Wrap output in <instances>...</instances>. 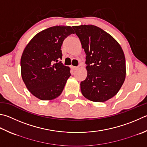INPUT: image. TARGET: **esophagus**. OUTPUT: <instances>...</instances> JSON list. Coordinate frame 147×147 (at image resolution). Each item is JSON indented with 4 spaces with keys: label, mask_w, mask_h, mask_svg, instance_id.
<instances>
[{
    "label": "esophagus",
    "mask_w": 147,
    "mask_h": 147,
    "mask_svg": "<svg viewBox=\"0 0 147 147\" xmlns=\"http://www.w3.org/2000/svg\"><path fill=\"white\" fill-rule=\"evenodd\" d=\"M72 69H73V70H74V71H76V70H77V69H78V67L72 66Z\"/></svg>",
    "instance_id": "esophagus-1"
}]
</instances>
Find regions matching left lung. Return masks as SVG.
<instances>
[{"mask_svg":"<svg viewBox=\"0 0 147 147\" xmlns=\"http://www.w3.org/2000/svg\"><path fill=\"white\" fill-rule=\"evenodd\" d=\"M86 54L87 78L81 82L83 96L94 102L114 96L126 77L125 55L119 44L94 25L73 26Z\"/></svg>","mask_w":147,"mask_h":147,"instance_id":"left-lung-1","label":"left lung"}]
</instances>
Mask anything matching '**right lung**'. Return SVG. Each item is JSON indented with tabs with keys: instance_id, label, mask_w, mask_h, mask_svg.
<instances>
[{
	"instance_id": "right-lung-1",
	"label": "right lung",
	"mask_w": 147,
	"mask_h": 147,
	"mask_svg": "<svg viewBox=\"0 0 147 147\" xmlns=\"http://www.w3.org/2000/svg\"><path fill=\"white\" fill-rule=\"evenodd\" d=\"M72 33L71 26H53L34 35L24 49L21 76L29 91L40 100L59 96L71 76L70 67L58 62L62 60L63 41Z\"/></svg>"
}]
</instances>
